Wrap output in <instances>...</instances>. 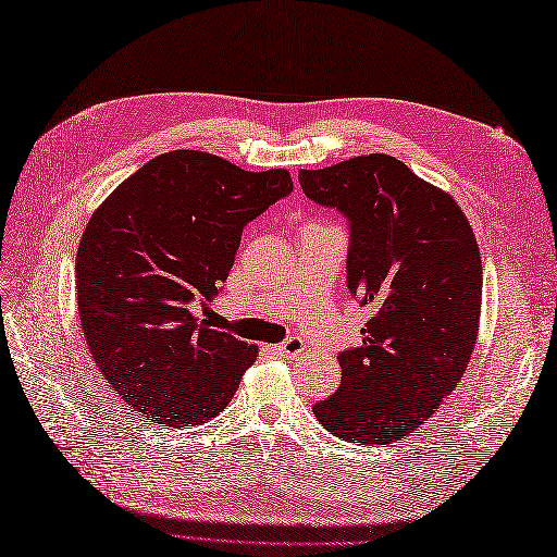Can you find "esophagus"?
Here are the masks:
<instances>
[{"mask_svg": "<svg viewBox=\"0 0 557 557\" xmlns=\"http://www.w3.org/2000/svg\"><path fill=\"white\" fill-rule=\"evenodd\" d=\"M306 349V342L301 337H287L282 345L277 347L280 354H285V357H299V354Z\"/></svg>", "mask_w": 557, "mask_h": 557, "instance_id": "1", "label": "esophagus"}]
</instances>
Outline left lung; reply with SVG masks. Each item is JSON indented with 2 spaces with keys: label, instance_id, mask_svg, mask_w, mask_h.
Segmentation results:
<instances>
[{
  "label": "left lung",
  "instance_id": "obj_1",
  "mask_svg": "<svg viewBox=\"0 0 557 557\" xmlns=\"http://www.w3.org/2000/svg\"><path fill=\"white\" fill-rule=\"evenodd\" d=\"M304 194L349 220L347 287L373 315L342 351V383L318 401L330 433L389 445L417 431L465 375L476 347L483 270L457 200L383 152L301 170Z\"/></svg>",
  "mask_w": 557,
  "mask_h": 557
}]
</instances>
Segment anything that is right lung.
I'll return each instance as SVG.
<instances>
[{
    "label": "right lung",
    "instance_id": "obj_1",
    "mask_svg": "<svg viewBox=\"0 0 557 557\" xmlns=\"http://www.w3.org/2000/svg\"><path fill=\"white\" fill-rule=\"evenodd\" d=\"M294 188L287 170L246 172L172 150L124 180L92 212L76 253L78 315L92 361L148 421L200 425L230 405L258 347L200 323L246 222Z\"/></svg>",
    "mask_w": 557,
    "mask_h": 557
}]
</instances>
